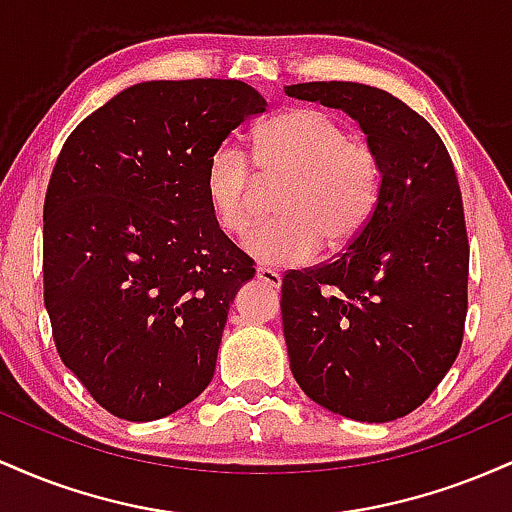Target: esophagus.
<instances>
[{"label": "esophagus", "mask_w": 512, "mask_h": 512, "mask_svg": "<svg viewBox=\"0 0 512 512\" xmlns=\"http://www.w3.org/2000/svg\"><path fill=\"white\" fill-rule=\"evenodd\" d=\"M257 279L264 281L267 286H272V289H279L281 286V274L274 272V269H269V267H257Z\"/></svg>", "instance_id": "obj_1"}]
</instances>
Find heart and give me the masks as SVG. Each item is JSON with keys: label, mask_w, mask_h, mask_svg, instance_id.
Here are the masks:
<instances>
[{"label": "heart", "mask_w": 512, "mask_h": 512, "mask_svg": "<svg viewBox=\"0 0 512 512\" xmlns=\"http://www.w3.org/2000/svg\"><path fill=\"white\" fill-rule=\"evenodd\" d=\"M243 151L219 146L204 166V197L216 226L240 238L255 223L262 185L284 182L274 199L279 219L245 240L255 260L274 267L308 262L320 243L339 250L361 236L380 197V163L368 144L349 139L325 110L289 108L252 134Z\"/></svg>", "instance_id": "1"}]
</instances>
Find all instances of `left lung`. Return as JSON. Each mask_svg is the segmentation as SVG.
Returning a JSON list of instances; mask_svg holds the SVG:
<instances>
[{
	"instance_id": "obj_1",
	"label": "left lung",
	"mask_w": 512,
	"mask_h": 512,
	"mask_svg": "<svg viewBox=\"0 0 512 512\" xmlns=\"http://www.w3.org/2000/svg\"><path fill=\"white\" fill-rule=\"evenodd\" d=\"M349 113L380 163V197L361 236L330 262L281 281L291 373L320 407L385 424L426 402L462 346L469 243L443 139L383 88L286 86Z\"/></svg>"
}]
</instances>
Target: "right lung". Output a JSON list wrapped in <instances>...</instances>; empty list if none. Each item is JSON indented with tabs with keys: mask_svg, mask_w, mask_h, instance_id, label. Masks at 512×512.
Segmentation results:
<instances>
[{
	"mask_svg": "<svg viewBox=\"0 0 512 512\" xmlns=\"http://www.w3.org/2000/svg\"><path fill=\"white\" fill-rule=\"evenodd\" d=\"M264 108L245 81H144L88 115L57 156L45 308L64 366L117 419H163L214 378L228 308L255 267L216 226L204 166Z\"/></svg>",
	"mask_w": 512,
	"mask_h": 512,
	"instance_id": "right-lung-1",
	"label": "right lung"
}]
</instances>
